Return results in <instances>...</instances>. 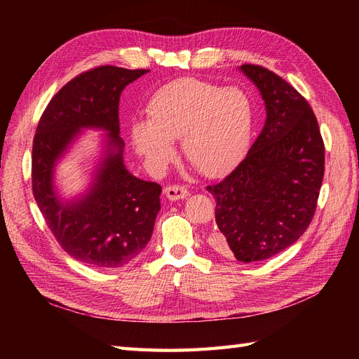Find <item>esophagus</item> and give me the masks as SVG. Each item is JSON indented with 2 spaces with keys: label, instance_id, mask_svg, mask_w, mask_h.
Masks as SVG:
<instances>
[{
  "label": "esophagus",
  "instance_id": "esophagus-1",
  "mask_svg": "<svg viewBox=\"0 0 359 359\" xmlns=\"http://www.w3.org/2000/svg\"><path fill=\"white\" fill-rule=\"evenodd\" d=\"M165 193H166V198H168L169 201L186 199V198L189 196V194H190L189 190H187L186 187H182V186H169V187H166Z\"/></svg>",
  "mask_w": 359,
  "mask_h": 359
}]
</instances>
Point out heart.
Wrapping results in <instances>:
<instances>
[{"mask_svg":"<svg viewBox=\"0 0 359 359\" xmlns=\"http://www.w3.org/2000/svg\"><path fill=\"white\" fill-rule=\"evenodd\" d=\"M148 121L135 123L132 140L149 169H165L181 139L187 161L206 177L232 168L245 151L253 112L248 97L238 88L198 79L173 81L154 93L147 104Z\"/></svg>","mask_w":359,"mask_h":359,"instance_id":"b5f03b06","label":"heart"}]
</instances>
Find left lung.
<instances>
[{"label": "left lung", "instance_id": "1", "mask_svg": "<svg viewBox=\"0 0 359 359\" xmlns=\"http://www.w3.org/2000/svg\"><path fill=\"white\" fill-rule=\"evenodd\" d=\"M266 121L245 158L206 187L215 199L217 248L240 262L283 252L310 226L325 172V145L309 102L278 74L244 64Z\"/></svg>", "mask_w": 359, "mask_h": 359}]
</instances>
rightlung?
<instances>
[{
    "label": "right lung",
    "instance_id": "add662e5",
    "mask_svg": "<svg viewBox=\"0 0 359 359\" xmlns=\"http://www.w3.org/2000/svg\"><path fill=\"white\" fill-rule=\"evenodd\" d=\"M148 72L100 66L81 73L52 97L36 130L32 194L64 252L88 266H124L153 235L161 187L126 169L118 118L123 90ZM82 128L108 132L107 156L90 191L81 200L61 203L53 189V168Z\"/></svg>",
    "mask_w": 359,
    "mask_h": 359
}]
</instances>
